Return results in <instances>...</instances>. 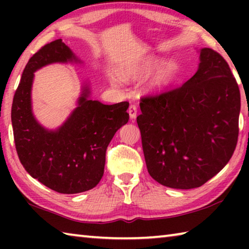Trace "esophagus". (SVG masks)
<instances>
[{"instance_id":"1","label":"esophagus","mask_w":249,"mask_h":249,"mask_svg":"<svg viewBox=\"0 0 249 249\" xmlns=\"http://www.w3.org/2000/svg\"><path fill=\"white\" fill-rule=\"evenodd\" d=\"M128 114L130 120H135L137 116V107L135 104H130L129 107H128Z\"/></svg>"}]
</instances>
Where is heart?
<instances>
[{
	"label": "heart",
	"mask_w": 249,
	"mask_h": 249,
	"mask_svg": "<svg viewBox=\"0 0 249 249\" xmlns=\"http://www.w3.org/2000/svg\"><path fill=\"white\" fill-rule=\"evenodd\" d=\"M161 58L157 56H148L138 62L137 65L133 66L122 71V77L124 79L130 78H142L150 74L157 67L161 64ZM177 73H178V66L175 61L169 60L163 62V64L156 70L153 78L150 79L148 88L154 93H162L169 89L171 84L176 80ZM112 84H116V79L114 77L109 78Z\"/></svg>",
	"instance_id": "b5f03b06"
}]
</instances>
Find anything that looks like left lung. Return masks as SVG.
Instances as JSON below:
<instances>
[{
  "label": "left lung",
  "instance_id": "obj_1",
  "mask_svg": "<svg viewBox=\"0 0 249 249\" xmlns=\"http://www.w3.org/2000/svg\"><path fill=\"white\" fill-rule=\"evenodd\" d=\"M137 124L151 178L174 189L199 188L235 150L241 93L220 53L200 49V64L178 89L141 102Z\"/></svg>",
  "mask_w": 249,
  "mask_h": 249
}]
</instances>
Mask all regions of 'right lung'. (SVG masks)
<instances>
[{
  "instance_id": "1",
  "label": "right lung",
  "mask_w": 249,
  "mask_h": 249,
  "mask_svg": "<svg viewBox=\"0 0 249 249\" xmlns=\"http://www.w3.org/2000/svg\"><path fill=\"white\" fill-rule=\"evenodd\" d=\"M81 62L61 39L45 45L29 59L12 104L18 158L29 175L53 191L74 195L93 189L104 174L105 153L113 136L128 122V102L107 105L90 98L84 82L75 107L56 129L44 127L32 107L37 70L52 64Z\"/></svg>"
}]
</instances>
